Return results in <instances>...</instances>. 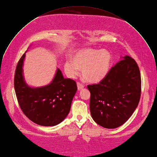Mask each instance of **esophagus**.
<instances>
[{"mask_svg": "<svg viewBox=\"0 0 157 157\" xmlns=\"http://www.w3.org/2000/svg\"><path fill=\"white\" fill-rule=\"evenodd\" d=\"M77 89H78V91H79V90H82V88H83V87H84L83 85V84H82L81 83H79V82H77Z\"/></svg>", "mask_w": 157, "mask_h": 157, "instance_id": "obj_1", "label": "esophagus"}]
</instances>
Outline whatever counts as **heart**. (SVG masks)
<instances>
[{"label":"heart","instance_id":"1","mask_svg":"<svg viewBox=\"0 0 157 157\" xmlns=\"http://www.w3.org/2000/svg\"><path fill=\"white\" fill-rule=\"evenodd\" d=\"M112 62V55L106 50L85 48L78 51L72 58V62L66 61L64 68L67 74L74 77L82 70L84 80L91 83L101 82L107 74Z\"/></svg>","mask_w":157,"mask_h":157}]
</instances>
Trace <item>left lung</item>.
<instances>
[{
  "instance_id": "left-lung-1",
  "label": "left lung",
  "mask_w": 157,
  "mask_h": 157,
  "mask_svg": "<svg viewBox=\"0 0 157 157\" xmlns=\"http://www.w3.org/2000/svg\"><path fill=\"white\" fill-rule=\"evenodd\" d=\"M90 109L94 121L109 129L124 124L138 105L141 92L139 67L126 55L98 84L88 85Z\"/></svg>"
}]
</instances>
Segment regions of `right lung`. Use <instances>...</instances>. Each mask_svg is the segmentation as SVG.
I'll return each instance as SVG.
<instances>
[{
  "label": "right lung",
  "mask_w": 157,
  "mask_h": 157,
  "mask_svg": "<svg viewBox=\"0 0 157 157\" xmlns=\"http://www.w3.org/2000/svg\"><path fill=\"white\" fill-rule=\"evenodd\" d=\"M26 53L17 64L15 90L19 105L25 115L34 123L45 126H55L69 114L77 87L71 78H64L57 69L50 83L38 88L29 86L25 82L23 66Z\"/></svg>",
  "instance_id": "right-lung-1"
}]
</instances>
